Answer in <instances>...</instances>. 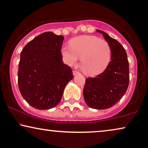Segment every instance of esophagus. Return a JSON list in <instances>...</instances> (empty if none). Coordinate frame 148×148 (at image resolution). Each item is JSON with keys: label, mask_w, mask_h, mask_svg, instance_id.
Listing matches in <instances>:
<instances>
[{"label": "esophagus", "mask_w": 148, "mask_h": 148, "mask_svg": "<svg viewBox=\"0 0 148 148\" xmlns=\"http://www.w3.org/2000/svg\"><path fill=\"white\" fill-rule=\"evenodd\" d=\"M80 74V72H79L78 70H74L73 71V74L74 75H77V74Z\"/></svg>", "instance_id": "esophagus-1"}]
</instances>
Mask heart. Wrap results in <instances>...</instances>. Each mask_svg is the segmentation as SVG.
<instances>
[{
    "label": "heart",
    "mask_w": 148,
    "mask_h": 148,
    "mask_svg": "<svg viewBox=\"0 0 148 148\" xmlns=\"http://www.w3.org/2000/svg\"><path fill=\"white\" fill-rule=\"evenodd\" d=\"M64 61L72 66L82 58L80 66L86 74L96 76L102 73L111 59V48L106 41L94 36H80L72 39L70 45L62 48Z\"/></svg>",
    "instance_id": "b5f03b06"
}]
</instances>
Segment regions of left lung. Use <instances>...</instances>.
<instances>
[{"label": "left lung", "instance_id": "1", "mask_svg": "<svg viewBox=\"0 0 148 148\" xmlns=\"http://www.w3.org/2000/svg\"><path fill=\"white\" fill-rule=\"evenodd\" d=\"M103 34L111 48V60L108 67L96 77L86 79L84 97L88 106L105 110L111 108L122 98L128 88L129 62L127 53L122 45L106 33Z\"/></svg>", "mask_w": 148, "mask_h": 148}]
</instances>
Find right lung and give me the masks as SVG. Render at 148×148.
I'll return each instance as SVG.
<instances>
[{
  "label": "right lung",
  "mask_w": 148,
  "mask_h": 148,
  "mask_svg": "<svg viewBox=\"0 0 148 148\" xmlns=\"http://www.w3.org/2000/svg\"><path fill=\"white\" fill-rule=\"evenodd\" d=\"M64 37L52 32L40 34L22 50L18 84L22 96L32 107L48 110L60 102L64 90L74 78L60 52Z\"/></svg>",
  "instance_id": "right-lung-1"
}]
</instances>
